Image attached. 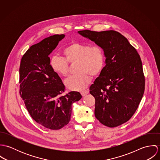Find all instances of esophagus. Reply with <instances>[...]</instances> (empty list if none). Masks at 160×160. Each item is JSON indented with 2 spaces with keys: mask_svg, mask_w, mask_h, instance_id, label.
Instances as JSON below:
<instances>
[{
  "mask_svg": "<svg viewBox=\"0 0 160 160\" xmlns=\"http://www.w3.org/2000/svg\"><path fill=\"white\" fill-rule=\"evenodd\" d=\"M89 90H85V91H81V94L82 95V96H84L86 95H87L88 93H89Z\"/></svg>",
  "mask_w": 160,
  "mask_h": 160,
  "instance_id": "1",
  "label": "esophagus"
}]
</instances>
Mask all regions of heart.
I'll return each mask as SVG.
<instances>
[{"mask_svg":"<svg viewBox=\"0 0 160 160\" xmlns=\"http://www.w3.org/2000/svg\"><path fill=\"white\" fill-rule=\"evenodd\" d=\"M62 53L64 58L52 57L50 66L56 74L66 77L69 71V63H77L78 72L65 81L66 87L71 91L85 89L91 81V75L98 76L105 66V52L100 46L72 42L63 48Z\"/></svg>","mask_w":160,"mask_h":160,"instance_id":"obj_1","label":"heart"}]
</instances>
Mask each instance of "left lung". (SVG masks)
I'll return each instance as SVG.
<instances>
[{"mask_svg": "<svg viewBox=\"0 0 160 160\" xmlns=\"http://www.w3.org/2000/svg\"><path fill=\"white\" fill-rule=\"evenodd\" d=\"M105 52V64L89 89L95 99V116L114 128L129 121L137 110L145 90L142 63L136 49L119 32L78 31Z\"/></svg>", "mask_w": 160, "mask_h": 160, "instance_id": "1", "label": "left lung"}]
</instances>
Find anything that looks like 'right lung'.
<instances>
[{
	"label": "right lung",
	"mask_w": 160,
	"mask_h": 160,
	"mask_svg": "<svg viewBox=\"0 0 160 160\" xmlns=\"http://www.w3.org/2000/svg\"><path fill=\"white\" fill-rule=\"evenodd\" d=\"M64 34H55L31 46L20 66V93L32 118L47 129L58 130L70 121L72 104L82 96L78 92L62 95L65 87L50 68L48 55Z\"/></svg>",
	"instance_id": "obj_1"
}]
</instances>
